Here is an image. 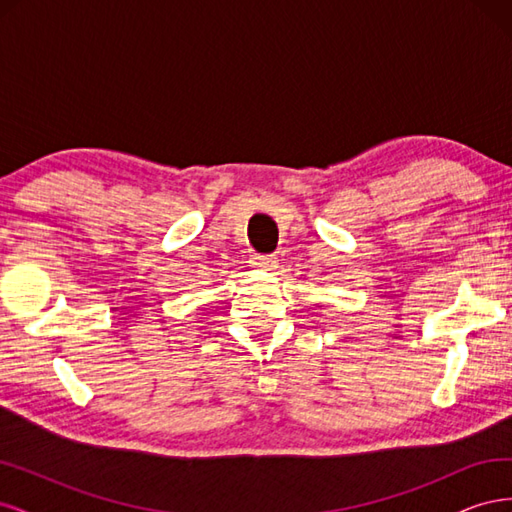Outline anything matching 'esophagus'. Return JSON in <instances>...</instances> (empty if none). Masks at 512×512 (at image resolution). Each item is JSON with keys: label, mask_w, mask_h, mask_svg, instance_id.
Segmentation results:
<instances>
[{"label": "esophagus", "mask_w": 512, "mask_h": 512, "mask_svg": "<svg viewBox=\"0 0 512 512\" xmlns=\"http://www.w3.org/2000/svg\"><path fill=\"white\" fill-rule=\"evenodd\" d=\"M252 267L262 269V271H271L277 267V260L273 256H252Z\"/></svg>", "instance_id": "1"}]
</instances>
